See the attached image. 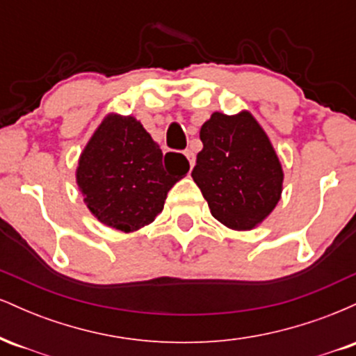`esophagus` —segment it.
Returning <instances> with one entry per match:
<instances>
[{"label": "esophagus", "mask_w": 356, "mask_h": 356, "mask_svg": "<svg viewBox=\"0 0 356 356\" xmlns=\"http://www.w3.org/2000/svg\"><path fill=\"white\" fill-rule=\"evenodd\" d=\"M184 154H186L187 161H189V165H191V169H192V167H194V164H195V155H194V152H192L191 149H187Z\"/></svg>", "instance_id": "34e87169"}]
</instances>
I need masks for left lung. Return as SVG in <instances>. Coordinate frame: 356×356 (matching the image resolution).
<instances>
[{
    "label": "left lung",
    "mask_w": 356,
    "mask_h": 356,
    "mask_svg": "<svg viewBox=\"0 0 356 356\" xmlns=\"http://www.w3.org/2000/svg\"><path fill=\"white\" fill-rule=\"evenodd\" d=\"M202 150L192 179L211 214L234 231H249L271 214L283 191V169L251 113L214 112L201 127Z\"/></svg>",
    "instance_id": "8db88e82"
}]
</instances>
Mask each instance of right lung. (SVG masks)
Instances as JSON below:
<instances>
[{
	"instance_id": "1",
	"label": "right lung",
	"mask_w": 356,
	"mask_h": 356,
	"mask_svg": "<svg viewBox=\"0 0 356 356\" xmlns=\"http://www.w3.org/2000/svg\"><path fill=\"white\" fill-rule=\"evenodd\" d=\"M170 167L159 147L134 117L110 113L80 155L76 184L87 207L105 226L134 232L164 209L167 192L189 172L182 154Z\"/></svg>"
}]
</instances>
